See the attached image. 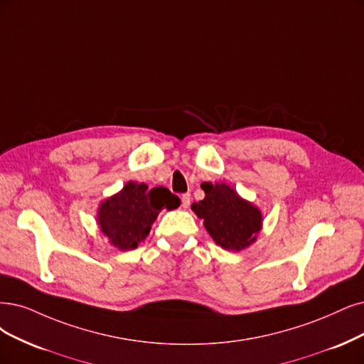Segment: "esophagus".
Wrapping results in <instances>:
<instances>
[{
    "label": "esophagus",
    "mask_w": 364,
    "mask_h": 364,
    "mask_svg": "<svg viewBox=\"0 0 364 364\" xmlns=\"http://www.w3.org/2000/svg\"><path fill=\"white\" fill-rule=\"evenodd\" d=\"M191 200H192L191 195H189V193H184V195L181 196V205H183L184 208H189V207H191Z\"/></svg>",
    "instance_id": "obj_1"
}]
</instances>
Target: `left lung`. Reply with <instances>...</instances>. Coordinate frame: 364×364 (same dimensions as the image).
Instances as JSON below:
<instances>
[{
	"mask_svg": "<svg viewBox=\"0 0 364 364\" xmlns=\"http://www.w3.org/2000/svg\"><path fill=\"white\" fill-rule=\"evenodd\" d=\"M205 198L192 204V210L218 246L240 252L258 238L262 230V213L250 200L241 198L225 183H203Z\"/></svg>",
	"mask_w": 364,
	"mask_h": 364,
	"instance_id": "obj_1",
	"label": "left lung"
}]
</instances>
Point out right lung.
I'll return each mask as SVG.
<instances>
[{"label": "right lung", "instance_id": "obj_1", "mask_svg": "<svg viewBox=\"0 0 364 364\" xmlns=\"http://www.w3.org/2000/svg\"><path fill=\"white\" fill-rule=\"evenodd\" d=\"M180 204V198L166 187L150 189L145 183L129 181L119 192L102 200L97 225L111 246L132 250L150 234L161 210H175Z\"/></svg>", "mask_w": 364, "mask_h": 364}]
</instances>
